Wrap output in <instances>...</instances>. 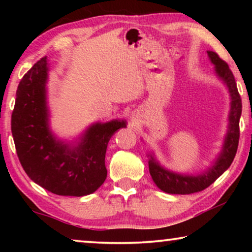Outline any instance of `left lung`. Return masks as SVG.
Masks as SVG:
<instances>
[{
  "label": "left lung",
  "instance_id": "left-lung-1",
  "mask_svg": "<svg viewBox=\"0 0 252 252\" xmlns=\"http://www.w3.org/2000/svg\"><path fill=\"white\" fill-rule=\"evenodd\" d=\"M211 63L215 65L216 74L228 88L230 95V111L228 116V130L223 141L222 149L212 166L197 175L179 174L164 168L156 160L154 155H149V172L158 188L167 194L188 195L202 191L212 185L233 163L240 139V117L242 113V101L237 91L235 78L226 62L213 51H208Z\"/></svg>",
  "mask_w": 252,
  "mask_h": 252
}]
</instances>
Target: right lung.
Listing matches in <instances>:
<instances>
[{
  "label": "right lung",
  "instance_id": "obj_1",
  "mask_svg": "<svg viewBox=\"0 0 252 252\" xmlns=\"http://www.w3.org/2000/svg\"><path fill=\"white\" fill-rule=\"evenodd\" d=\"M48 60L41 58L20 80L11 116L15 146L26 174L41 187L61 196L89 195L106 179L105 153L111 136L126 120L95 123L77 144L55 137L47 105Z\"/></svg>",
  "mask_w": 252,
  "mask_h": 252
}]
</instances>
